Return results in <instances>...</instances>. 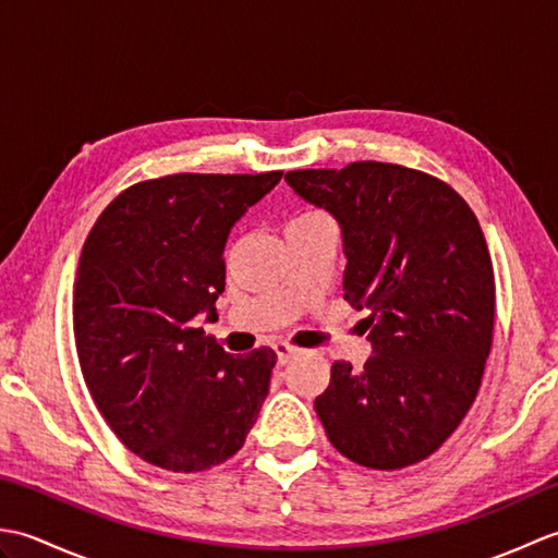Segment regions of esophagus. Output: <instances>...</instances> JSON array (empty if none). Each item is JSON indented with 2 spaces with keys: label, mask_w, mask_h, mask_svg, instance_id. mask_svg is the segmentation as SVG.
<instances>
[{
  "label": "esophagus",
  "mask_w": 558,
  "mask_h": 558,
  "mask_svg": "<svg viewBox=\"0 0 558 558\" xmlns=\"http://www.w3.org/2000/svg\"><path fill=\"white\" fill-rule=\"evenodd\" d=\"M276 352H278V364L282 366V364H288L294 357V354H300V348L290 345V342H278Z\"/></svg>",
  "instance_id": "34e87169"
}]
</instances>
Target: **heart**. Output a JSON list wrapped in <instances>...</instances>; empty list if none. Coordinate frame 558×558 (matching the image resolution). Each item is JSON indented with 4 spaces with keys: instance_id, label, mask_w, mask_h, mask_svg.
I'll return each instance as SVG.
<instances>
[{
    "instance_id": "1",
    "label": "heart",
    "mask_w": 558,
    "mask_h": 558,
    "mask_svg": "<svg viewBox=\"0 0 558 558\" xmlns=\"http://www.w3.org/2000/svg\"><path fill=\"white\" fill-rule=\"evenodd\" d=\"M316 220H328L322 210H316V208H304V210H300L298 216H294L290 222H316Z\"/></svg>"
}]
</instances>
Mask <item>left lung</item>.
<instances>
[{
  "instance_id": "obj_1",
  "label": "left lung",
  "mask_w": 558,
  "mask_h": 558,
  "mask_svg": "<svg viewBox=\"0 0 558 558\" xmlns=\"http://www.w3.org/2000/svg\"><path fill=\"white\" fill-rule=\"evenodd\" d=\"M286 180L340 222L342 298L369 312L374 354L362 369L333 362L314 400L328 441L372 470L414 465L458 429L492 350L496 286L480 220L453 186L393 162Z\"/></svg>"
}]
</instances>
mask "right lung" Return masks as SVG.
<instances>
[{
  "instance_id": "obj_1",
  "label": "right lung",
  "mask_w": 558,
  "mask_h": 558,
  "mask_svg": "<svg viewBox=\"0 0 558 558\" xmlns=\"http://www.w3.org/2000/svg\"><path fill=\"white\" fill-rule=\"evenodd\" d=\"M282 172H180L136 182L100 213L74 282V338L90 398L150 465L204 472L232 458L268 396L276 352H225L194 322L216 314L222 248Z\"/></svg>"
}]
</instances>
